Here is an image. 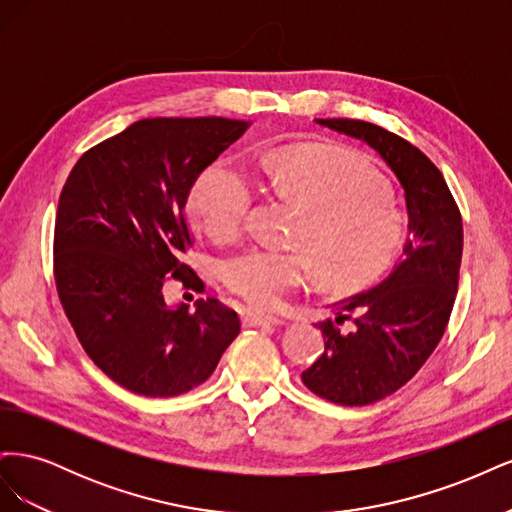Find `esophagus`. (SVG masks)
I'll return each mask as SVG.
<instances>
[{"label": "esophagus", "mask_w": 512, "mask_h": 512, "mask_svg": "<svg viewBox=\"0 0 512 512\" xmlns=\"http://www.w3.org/2000/svg\"><path fill=\"white\" fill-rule=\"evenodd\" d=\"M241 320H243V327H273V324L282 322L275 316H262V314H254V312H245Z\"/></svg>", "instance_id": "esophagus-1"}]
</instances>
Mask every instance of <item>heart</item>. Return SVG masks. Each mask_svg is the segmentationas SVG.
I'll return each instance as SVG.
<instances>
[{
	"label": "heart",
	"mask_w": 512,
	"mask_h": 512,
	"mask_svg": "<svg viewBox=\"0 0 512 512\" xmlns=\"http://www.w3.org/2000/svg\"><path fill=\"white\" fill-rule=\"evenodd\" d=\"M271 188L303 211L294 243L303 250H254L226 262L224 282L256 309H277L290 292L318 277L354 290L393 265L406 239V218L382 192V179L359 153L342 145L292 147L262 160ZM254 203L250 175L232 160L213 162L198 177L190 207L211 237L241 230Z\"/></svg>",
	"instance_id": "obj_1"
}]
</instances>
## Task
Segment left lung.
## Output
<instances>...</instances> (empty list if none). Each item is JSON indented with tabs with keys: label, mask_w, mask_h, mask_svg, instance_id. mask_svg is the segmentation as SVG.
Returning <instances> with one entry per match:
<instances>
[{
	"label": "left lung",
	"mask_w": 512,
	"mask_h": 512,
	"mask_svg": "<svg viewBox=\"0 0 512 512\" xmlns=\"http://www.w3.org/2000/svg\"><path fill=\"white\" fill-rule=\"evenodd\" d=\"M316 123L374 149L406 198L410 239L399 262L378 286L329 305L335 320L318 324L324 352L301 376L322 399L367 406L401 389L442 339L457 297L463 224L442 173L423 151L367 121Z\"/></svg>",
	"instance_id": "obj_1"
}]
</instances>
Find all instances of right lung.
<instances>
[{"label": "right lung", "mask_w": 512, "mask_h": 512, "mask_svg": "<svg viewBox=\"0 0 512 512\" xmlns=\"http://www.w3.org/2000/svg\"><path fill=\"white\" fill-rule=\"evenodd\" d=\"M250 121L153 117L91 147L61 190L55 284L81 346L104 374L145 397L203 384L241 331L218 299L168 305L173 280L203 290L181 262L192 243L194 181Z\"/></svg>", "instance_id": "add662e5"}]
</instances>
